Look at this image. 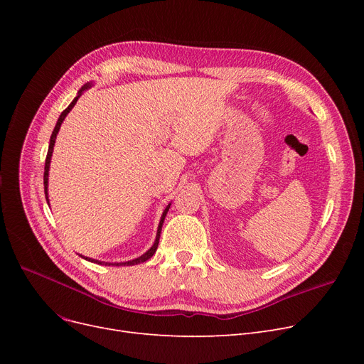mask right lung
I'll list each match as a JSON object with an SVG mask.
<instances>
[{
	"mask_svg": "<svg viewBox=\"0 0 364 364\" xmlns=\"http://www.w3.org/2000/svg\"><path fill=\"white\" fill-rule=\"evenodd\" d=\"M87 88H90V85H84L81 90H80V92H78V95H76V97L73 99V102L62 112V114H60V118H59V121H57V124H55V127H54V129H53V134H51V137H50V146H48V151H47V158H46V166H44V190H46V199H47V202H48V195H47V186H48V169H50V159H51V155H53V147H54V143H55V136H57V132H59V129H60V125H62V122L65 121V118H66V114L72 110V107L75 106V103L78 102V99H80V95L82 94V91L84 90H87ZM171 205V203H169ZM169 205L165 208V211H164V214H162V218H161V221H159V227H158V233H156V240H155V243H153V246L150 247V250L146 252V254H143L141 257H139V258H136V259H132V261H127V262H117V264H110V262H102V261H95V259H91V258H85V257H82V258H85V259H88V261H92V262H95V264H105V265H136V264H140V262H144V261H147L149 258H151L153 257V254L156 252V250H158V245H159V237H161V230H162V224H164V220H165V217H166V213H168V209H169Z\"/></svg>",
	"mask_w": 364,
	"mask_h": 364,
	"instance_id": "obj_1",
	"label": "right lung"
}]
</instances>
